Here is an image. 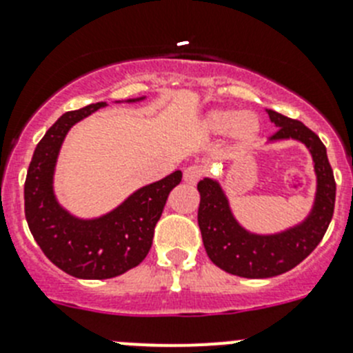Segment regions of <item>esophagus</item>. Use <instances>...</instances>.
Segmentation results:
<instances>
[{
  "instance_id": "1",
  "label": "esophagus",
  "mask_w": 353,
  "mask_h": 353,
  "mask_svg": "<svg viewBox=\"0 0 353 353\" xmlns=\"http://www.w3.org/2000/svg\"><path fill=\"white\" fill-rule=\"evenodd\" d=\"M200 177H202V169H200V167H195V165H193V167H188V169H184L183 172L184 183L188 184H195Z\"/></svg>"
}]
</instances>
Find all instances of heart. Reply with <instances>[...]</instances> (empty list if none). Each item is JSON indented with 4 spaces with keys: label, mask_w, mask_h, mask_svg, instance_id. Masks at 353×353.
Returning a JSON list of instances; mask_svg holds the SVG:
<instances>
[{
    "label": "heart",
    "mask_w": 353,
    "mask_h": 353,
    "mask_svg": "<svg viewBox=\"0 0 353 353\" xmlns=\"http://www.w3.org/2000/svg\"><path fill=\"white\" fill-rule=\"evenodd\" d=\"M200 128L208 135L228 133L230 141L237 148L250 145L262 133V119L253 110L211 109L200 119Z\"/></svg>",
    "instance_id": "1"
}]
</instances>
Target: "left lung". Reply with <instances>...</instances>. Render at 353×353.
<instances>
[{"label": "left lung", "instance_id": "left-lung-1", "mask_svg": "<svg viewBox=\"0 0 353 353\" xmlns=\"http://www.w3.org/2000/svg\"><path fill=\"white\" fill-rule=\"evenodd\" d=\"M278 132L268 141L276 144L295 141L306 145L315 170V196L303 220L271 234H260L244 227L232 211L230 199L214 177L199 181V227L208 256L225 272L241 278H272L294 269L322 241L334 212L336 183L327 149L316 133L301 121L276 110L265 109Z\"/></svg>", "mask_w": 353, "mask_h": 353}]
</instances>
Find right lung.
<instances>
[{
  "instance_id": "1",
  "label": "right lung",
  "mask_w": 353,
  "mask_h": 353,
  "mask_svg": "<svg viewBox=\"0 0 353 353\" xmlns=\"http://www.w3.org/2000/svg\"><path fill=\"white\" fill-rule=\"evenodd\" d=\"M145 98L116 103H139ZM103 107L105 101H98L63 114L38 142L24 184V211L34 241L54 265L79 279H107L137 268L151 250L154 225L170 190L183 177L181 170H174L163 179L141 186L100 216L82 218L68 211L54 190L63 142L72 126Z\"/></svg>"
}]
</instances>
